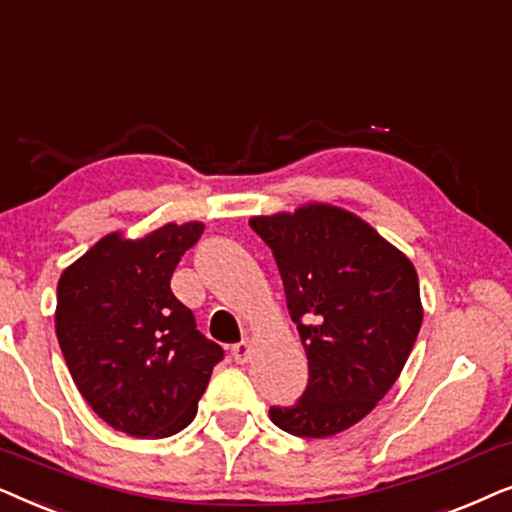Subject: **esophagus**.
I'll return each instance as SVG.
<instances>
[{"label":"esophagus","mask_w":512,"mask_h":512,"mask_svg":"<svg viewBox=\"0 0 512 512\" xmlns=\"http://www.w3.org/2000/svg\"><path fill=\"white\" fill-rule=\"evenodd\" d=\"M231 356H234L236 363H248L250 356H252V342L250 339H243V342H238L234 349H231Z\"/></svg>","instance_id":"1"}]
</instances>
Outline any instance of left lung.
Masks as SVG:
<instances>
[{
    "label": "left lung",
    "instance_id": "left-lung-1",
    "mask_svg": "<svg viewBox=\"0 0 512 512\" xmlns=\"http://www.w3.org/2000/svg\"><path fill=\"white\" fill-rule=\"evenodd\" d=\"M250 227L274 252L309 358L302 398L269 417L299 438H330L365 419L403 372L424 318L417 271L370 224L325 203Z\"/></svg>",
    "mask_w": 512,
    "mask_h": 512
}]
</instances>
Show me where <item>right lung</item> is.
<instances>
[{
	"label": "right lung",
	"instance_id": "1",
	"mask_svg": "<svg viewBox=\"0 0 512 512\" xmlns=\"http://www.w3.org/2000/svg\"><path fill=\"white\" fill-rule=\"evenodd\" d=\"M201 222L166 224L138 241L109 234L58 281L56 335L93 412L133 438H168L192 424L220 344L196 330L170 290Z\"/></svg>",
	"mask_w": 512,
	"mask_h": 512
}]
</instances>
